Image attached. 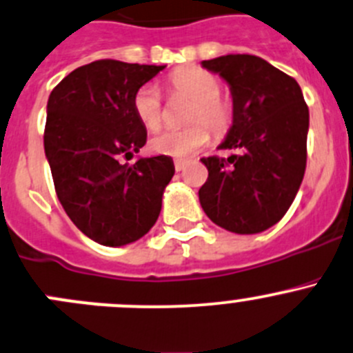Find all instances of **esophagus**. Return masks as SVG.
<instances>
[{
	"mask_svg": "<svg viewBox=\"0 0 353 353\" xmlns=\"http://www.w3.org/2000/svg\"><path fill=\"white\" fill-rule=\"evenodd\" d=\"M174 167H176V170L179 172V170H183L184 167H186V160H176V162H174Z\"/></svg>",
	"mask_w": 353,
	"mask_h": 353,
	"instance_id": "1",
	"label": "esophagus"
}]
</instances>
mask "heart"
<instances>
[{
  "instance_id": "1",
  "label": "heart",
  "mask_w": 353,
  "mask_h": 353,
  "mask_svg": "<svg viewBox=\"0 0 353 353\" xmlns=\"http://www.w3.org/2000/svg\"><path fill=\"white\" fill-rule=\"evenodd\" d=\"M170 88L176 94L194 101L191 108V128L183 131H163L150 141V146L159 155L184 159L203 148L208 141V132L203 123L215 136H224L232 124V107L221 98V82L203 68H181L170 75ZM132 110L138 121L148 131H157L162 125V100L155 84L141 85L132 100Z\"/></svg>"
}]
</instances>
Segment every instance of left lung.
<instances>
[{
	"label": "left lung",
	"instance_id": "8db88e82",
	"mask_svg": "<svg viewBox=\"0 0 353 353\" xmlns=\"http://www.w3.org/2000/svg\"><path fill=\"white\" fill-rule=\"evenodd\" d=\"M232 97L225 159H201L208 179L198 191L212 222L236 234H256L283 219L295 200L307 163L309 108L299 82L253 54L203 60Z\"/></svg>",
	"mask_w": 353,
	"mask_h": 353
}]
</instances>
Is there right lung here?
Returning <instances> with one entry per match:
<instances>
[{
	"mask_svg": "<svg viewBox=\"0 0 353 353\" xmlns=\"http://www.w3.org/2000/svg\"><path fill=\"white\" fill-rule=\"evenodd\" d=\"M165 65L98 60L82 65L51 91L44 153L70 221L103 246L138 241L159 219L174 176L170 157L131 159L146 143L132 110L136 91Z\"/></svg>",
	"mask_w": 353,
	"mask_h": 353,
	"instance_id": "1",
	"label": "right lung"
}]
</instances>
